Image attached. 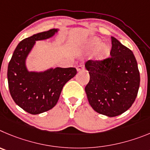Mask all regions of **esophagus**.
<instances>
[{"mask_svg": "<svg viewBox=\"0 0 150 150\" xmlns=\"http://www.w3.org/2000/svg\"><path fill=\"white\" fill-rule=\"evenodd\" d=\"M84 69H85L84 66L81 65H81H78V67H77V71H78V72H81V71L83 70Z\"/></svg>", "mask_w": 150, "mask_h": 150, "instance_id": "obj_1", "label": "esophagus"}]
</instances>
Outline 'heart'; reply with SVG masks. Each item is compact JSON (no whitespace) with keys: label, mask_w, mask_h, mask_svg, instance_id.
<instances>
[{"label":"heart","mask_w":150,"mask_h":150,"mask_svg":"<svg viewBox=\"0 0 150 150\" xmlns=\"http://www.w3.org/2000/svg\"><path fill=\"white\" fill-rule=\"evenodd\" d=\"M101 42V40L98 38H92L89 40V41L87 42V48L90 49H93L96 48ZM109 53V47L107 45H101L96 52V56L98 59H103L105 57L108 55Z\"/></svg>","instance_id":"heart-1"}]
</instances>
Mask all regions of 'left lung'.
<instances>
[{
    "label": "left lung",
    "mask_w": 150,
    "mask_h": 150,
    "mask_svg": "<svg viewBox=\"0 0 150 150\" xmlns=\"http://www.w3.org/2000/svg\"><path fill=\"white\" fill-rule=\"evenodd\" d=\"M111 45L110 57L85 63L90 74L85 87L89 103L97 113L110 117L130 108L140 86V72L133 52L113 36Z\"/></svg>",
    "instance_id": "obj_1"
}]
</instances>
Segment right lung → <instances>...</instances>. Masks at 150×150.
<instances>
[{"label": "right lung", "instance_id": "right-lung-1", "mask_svg": "<svg viewBox=\"0 0 150 150\" xmlns=\"http://www.w3.org/2000/svg\"><path fill=\"white\" fill-rule=\"evenodd\" d=\"M57 32V29H51L23 40L15 49L8 65L10 95L16 105L29 114H41L54 107L63 86L77 73L73 67H57L43 72L27 69L25 60L36 41L50 38Z\"/></svg>", "mask_w": 150, "mask_h": 150}]
</instances>
